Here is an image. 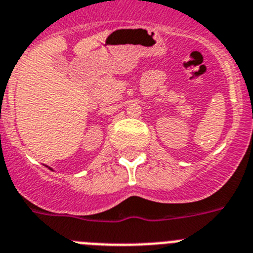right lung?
Instances as JSON below:
<instances>
[{
  "label": "right lung",
  "instance_id": "right-lung-1",
  "mask_svg": "<svg viewBox=\"0 0 253 253\" xmlns=\"http://www.w3.org/2000/svg\"><path fill=\"white\" fill-rule=\"evenodd\" d=\"M48 169H51V168H48ZM51 170H52V169H51ZM52 171H53V170H52Z\"/></svg>",
  "mask_w": 253,
  "mask_h": 253
}]
</instances>
